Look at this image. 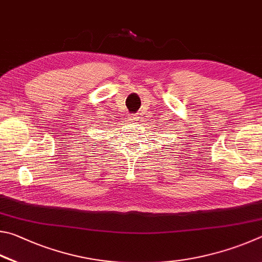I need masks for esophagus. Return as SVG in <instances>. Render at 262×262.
<instances>
[{
  "mask_svg": "<svg viewBox=\"0 0 262 262\" xmlns=\"http://www.w3.org/2000/svg\"><path fill=\"white\" fill-rule=\"evenodd\" d=\"M139 115H137V114H134L132 115V116L130 117V119H128V121H130L131 123H136V122H138L139 121Z\"/></svg>",
  "mask_w": 262,
  "mask_h": 262,
  "instance_id": "obj_1",
  "label": "esophagus"
}]
</instances>
